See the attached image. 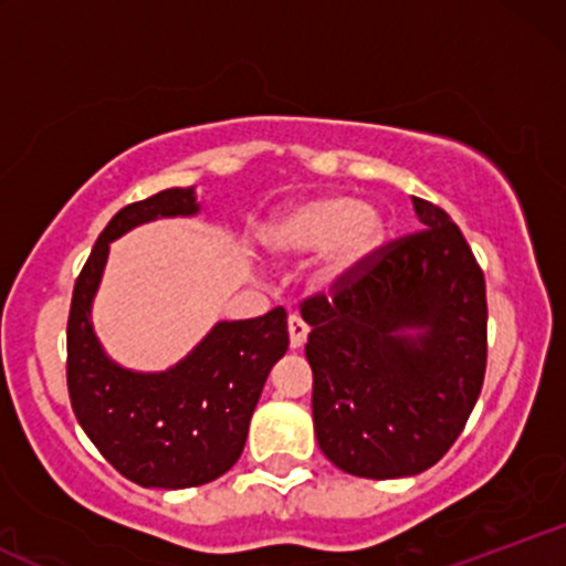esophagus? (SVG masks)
Masks as SVG:
<instances>
[{
    "mask_svg": "<svg viewBox=\"0 0 566 566\" xmlns=\"http://www.w3.org/2000/svg\"><path fill=\"white\" fill-rule=\"evenodd\" d=\"M287 329H290V348H303L305 337H308V324H305L297 314H290L287 319Z\"/></svg>",
    "mask_w": 566,
    "mask_h": 566,
    "instance_id": "1",
    "label": "esophagus"
}]
</instances>
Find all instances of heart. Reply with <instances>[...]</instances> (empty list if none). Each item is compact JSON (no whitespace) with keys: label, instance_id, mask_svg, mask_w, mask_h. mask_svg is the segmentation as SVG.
I'll return each instance as SVG.
<instances>
[{"label":"heart","instance_id":"obj_1","mask_svg":"<svg viewBox=\"0 0 566 566\" xmlns=\"http://www.w3.org/2000/svg\"><path fill=\"white\" fill-rule=\"evenodd\" d=\"M263 242L279 258L322 252L314 284L329 290L373 261L386 242V223L356 199L327 197L284 210L269 223Z\"/></svg>","mask_w":566,"mask_h":566}]
</instances>
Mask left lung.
Instances as JSON below:
<instances>
[{"mask_svg": "<svg viewBox=\"0 0 566 566\" xmlns=\"http://www.w3.org/2000/svg\"><path fill=\"white\" fill-rule=\"evenodd\" d=\"M423 229L301 303L314 431L340 471L401 479L463 433L486 369V287L463 231L412 197ZM415 328L412 336H407Z\"/></svg>", "mask_w": 566, "mask_h": 566, "instance_id": "obj_1", "label": "left lung"}]
</instances>
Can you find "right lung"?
<instances>
[{
	"label": "right lung",
	"mask_w": 566,
	"mask_h": 566,
	"mask_svg": "<svg viewBox=\"0 0 566 566\" xmlns=\"http://www.w3.org/2000/svg\"><path fill=\"white\" fill-rule=\"evenodd\" d=\"M193 188H167L122 207L101 231L71 295L66 382L97 452L140 486L186 490L223 476L244 450L263 382L290 346L287 311L220 322L180 365L143 375L103 354L90 322L108 242L146 220L193 216Z\"/></svg>",
	"instance_id": "add662e5"
}]
</instances>
